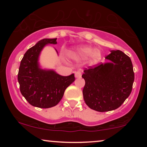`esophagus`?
Listing matches in <instances>:
<instances>
[{
  "mask_svg": "<svg viewBox=\"0 0 147 147\" xmlns=\"http://www.w3.org/2000/svg\"><path fill=\"white\" fill-rule=\"evenodd\" d=\"M75 77L76 78H81L82 77V71H78L75 73Z\"/></svg>",
  "mask_w": 147,
  "mask_h": 147,
  "instance_id": "obj_1",
  "label": "esophagus"
}]
</instances>
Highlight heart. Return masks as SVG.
I'll return each instance as SVG.
<instances>
[{
    "label": "heart",
    "instance_id": "heart-1",
    "mask_svg": "<svg viewBox=\"0 0 147 147\" xmlns=\"http://www.w3.org/2000/svg\"><path fill=\"white\" fill-rule=\"evenodd\" d=\"M74 56L76 58L85 59L90 56V62L92 64H96L100 61L102 57L101 51L98 49H93L88 46H82L76 49Z\"/></svg>",
    "mask_w": 147,
    "mask_h": 147
}]
</instances>
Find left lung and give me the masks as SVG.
I'll use <instances>...</instances> for the list:
<instances>
[{
	"label": "left lung",
	"instance_id": "left-lung-1",
	"mask_svg": "<svg viewBox=\"0 0 147 147\" xmlns=\"http://www.w3.org/2000/svg\"><path fill=\"white\" fill-rule=\"evenodd\" d=\"M109 62L86 68L83 96L86 104L98 112L119 108L132 92L134 80L130 58L120 50L106 57Z\"/></svg>",
	"mask_w": 147,
	"mask_h": 147
}]
</instances>
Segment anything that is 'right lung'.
I'll use <instances>...</instances> for the list:
<instances>
[{
  "instance_id": "right-lung-1",
  "label": "right lung",
  "mask_w": 147,
  "mask_h": 147,
  "mask_svg": "<svg viewBox=\"0 0 147 147\" xmlns=\"http://www.w3.org/2000/svg\"><path fill=\"white\" fill-rule=\"evenodd\" d=\"M56 40L57 38L41 39L27 50L20 64L18 73L20 91L26 100L35 107L49 108L56 106L63 98L66 88L75 81L74 74L62 76L53 70L39 67L38 61L43 48L47 44H57Z\"/></svg>"
}]
</instances>
